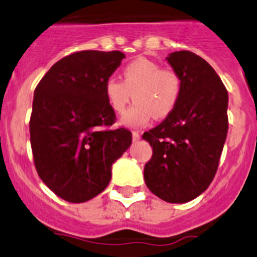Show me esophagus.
<instances>
[{
    "instance_id": "esophagus-1",
    "label": "esophagus",
    "mask_w": 257,
    "mask_h": 257,
    "mask_svg": "<svg viewBox=\"0 0 257 257\" xmlns=\"http://www.w3.org/2000/svg\"><path fill=\"white\" fill-rule=\"evenodd\" d=\"M132 140H134V142H138V141L141 140V135L138 131H134L132 132Z\"/></svg>"
}]
</instances>
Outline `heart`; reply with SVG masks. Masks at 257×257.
Returning <instances> with one entry per match:
<instances>
[{
  "instance_id": "obj_1",
  "label": "heart",
  "mask_w": 257,
  "mask_h": 257,
  "mask_svg": "<svg viewBox=\"0 0 257 257\" xmlns=\"http://www.w3.org/2000/svg\"><path fill=\"white\" fill-rule=\"evenodd\" d=\"M103 90L109 106L117 114L126 110L132 98L136 99L120 122L137 128L151 122L153 116L164 119L170 115L180 97L181 81L171 69H160L158 63L140 57L122 69V81L109 77Z\"/></svg>"
}]
</instances>
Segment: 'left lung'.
Here are the masks:
<instances>
[{
  "label": "left lung",
  "instance_id": "1",
  "mask_svg": "<svg viewBox=\"0 0 257 257\" xmlns=\"http://www.w3.org/2000/svg\"><path fill=\"white\" fill-rule=\"evenodd\" d=\"M181 92L166 119L144 132L153 148L144 166L149 191L167 203L195 199L214 180L228 131V93L211 65L189 51L166 57Z\"/></svg>",
  "mask_w": 257,
  "mask_h": 257
}]
</instances>
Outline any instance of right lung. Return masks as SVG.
Wrapping results in <instances>:
<instances>
[{"label": "right lung", "instance_id": "add662e5", "mask_svg": "<svg viewBox=\"0 0 257 257\" xmlns=\"http://www.w3.org/2000/svg\"><path fill=\"white\" fill-rule=\"evenodd\" d=\"M120 51H81L57 62L34 92L30 142L43 183L69 203H85L110 182L111 166L132 143L111 131L115 113L103 86L119 68Z\"/></svg>", "mask_w": 257, "mask_h": 257}]
</instances>
